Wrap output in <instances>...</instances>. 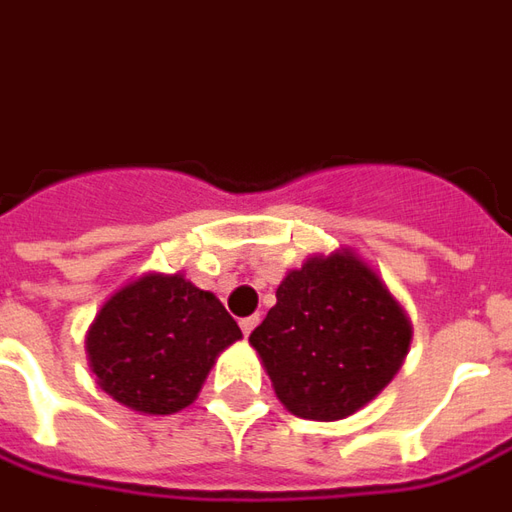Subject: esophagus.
Here are the masks:
<instances>
[{
  "label": "esophagus",
  "mask_w": 512,
  "mask_h": 512,
  "mask_svg": "<svg viewBox=\"0 0 512 512\" xmlns=\"http://www.w3.org/2000/svg\"><path fill=\"white\" fill-rule=\"evenodd\" d=\"M239 326H242V334H245V337H250V331H253V329H256V326H259V315L245 317V320H242Z\"/></svg>",
  "instance_id": "obj_1"
}]
</instances>
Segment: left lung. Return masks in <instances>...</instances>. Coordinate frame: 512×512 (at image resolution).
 Listing matches in <instances>:
<instances>
[{
	"mask_svg": "<svg viewBox=\"0 0 512 512\" xmlns=\"http://www.w3.org/2000/svg\"><path fill=\"white\" fill-rule=\"evenodd\" d=\"M410 343L407 309L351 248L290 270L250 334L278 401L306 421L362 410L393 382Z\"/></svg>",
	"mask_w": 512,
	"mask_h": 512,
	"instance_id": "8db88e82",
	"label": "left lung"
}]
</instances>
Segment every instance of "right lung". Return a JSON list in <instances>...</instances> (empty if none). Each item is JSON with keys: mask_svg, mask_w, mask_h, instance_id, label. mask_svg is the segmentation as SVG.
<instances>
[{"mask_svg": "<svg viewBox=\"0 0 512 512\" xmlns=\"http://www.w3.org/2000/svg\"><path fill=\"white\" fill-rule=\"evenodd\" d=\"M242 337L214 292L183 273H144L116 290L86 331L102 393L142 415L189 407L228 345Z\"/></svg>", "mask_w": 512, "mask_h": 512, "instance_id": "add662e5", "label": "right lung"}]
</instances>
